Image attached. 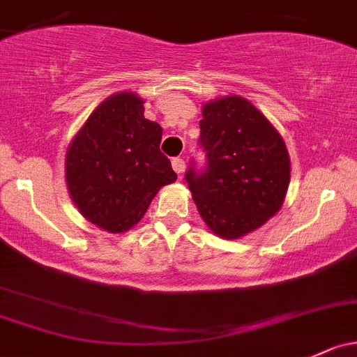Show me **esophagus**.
Returning <instances> with one entry per match:
<instances>
[{
    "instance_id": "esophagus-1",
    "label": "esophagus",
    "mask_w": 357,
    "mask_h": 357,
    "mask_svg": "<svg viewBox=\"0 0 357 357\" xmlns=\"http://www.w3.org/2000/svg\"><path fill=\"white\" fill-rule=\"evenodd\" d=\"M172 167H174V170L177 172V175H182L183 170H185V162H183L182 158H174Z\"/></svg>"
}]
</instances>
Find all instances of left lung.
I'll use <instances>...</instances> for the list:
<instances>
[{
  "mask_svg": "<svg viewBox=\"0 0 357 357\" xmlns=\"http://www.w3.org/2000/svg\"><path fill=\"white\" fill-rule=\"evenodd\" d=\"M199 144L206 167L185 174L199 214L211 231L236 240L281 209L289 185V155L278 129L238 95L202 107Z\"/></svg>",
  "mask_w": 357,
  "mask_h": 357,
  "instance_id": "8db88e82",
  "label": "left lung"
}]
</instances>
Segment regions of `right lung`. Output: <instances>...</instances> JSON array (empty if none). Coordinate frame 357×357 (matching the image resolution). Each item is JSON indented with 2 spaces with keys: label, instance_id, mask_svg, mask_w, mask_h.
<instances>
[{
  "label": "right lung",
  "instance_id": "add662e5",
  "mask_svg": "<svg viewBox=\"0 0 357 357\" xmlns=\"http://www.w3.org/2000/svg\"><path fill=\"white\" fill-rule=\"evenodd\" d=\"M143 98L119 91L103 100L73 137L66 183L79 213L105 231L139 223L153 197L177 174L160 151L163 129L144 119Z\"/></svg>",
  "mask_w": 357,
  "mask_h": 357
}]
</instances>
